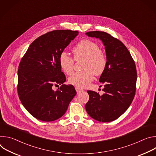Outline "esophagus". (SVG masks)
<instances>
[{
    "instance_id": "esophagus-1",
    "label": "esophagus",
    "mask_w": 156,
    "mask_h": 156,
    "mask_svg": "<svg viewBox=\"0 0 156 156\" xmlns=\"http://www.w3.org/2000/svg\"><path fill=\"white\" fill-rule=\"evenodd\" d=\"M75 90H76L77 93H80V92L83 91V90H82V89H81V88H80L78 87H75Z\"/></svg>"
}]
</instances>
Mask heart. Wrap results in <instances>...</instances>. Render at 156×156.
Instances as JSON below:
<instances>
[{"instance_id": "heart-1", "label": "heart", "mask_w": 156, "mask_h": 156, "mask_svg": "<svg viewBox=\"0 0 156 156\" xmlns=\"http://www.w3.org/2000/svg\"><path fill=\"white\" fill-rule=\"evenodd\" d=\"M74 59L83 60L82 72H75L69 78L70 84L76 87H84L94 79V74L101 75L107 65V57L96 42L84 39L73 48ZM74 59L67 53L62 52L59 55L58 63L61 69L66 74L73 72Z\"/></svg>"}]
</instances>
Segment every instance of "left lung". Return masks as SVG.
<instances>
[{
	"label": "left lung",
	"instance_id": "obj_1",
	"mask_svg": "<svg viewBox=\"0 0 156 156\" xmlns=\"http://www.w3.org/2000/svg\"><path fill=\"white\" fill-rule=\"evenodd\" d=\"M86 34L98 38L105 46L106 67L99 78L104 84L100 96L93 91H87L90 99L86 104V112L93 119L101 122L114 121L128 109L134 99L137 73L136 65L124 44L110 34L99 31Z\"/></svg>",
	"mask_w": 156,
	"mask_h": 156
}]
</instances>
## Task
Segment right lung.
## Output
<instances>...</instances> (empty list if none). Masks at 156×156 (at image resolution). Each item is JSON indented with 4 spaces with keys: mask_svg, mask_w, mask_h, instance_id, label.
<instances>
[{
    "mask_svg": "<svg viewBox=\"0 0 156 156\" xmlns=\"http://www.w3.org/2000/svg\"><path fill=\"white\" fill-rule=\"evenodd\" d=\"M78 31L54 30L35 39L21 58L18 70V94L21 104L36 119L52 122L62 117L76 94L73 85H65L58 63L60 53ZM62 86L57 91L53 84Z\"/></svg>",
    "mask_w": 156,
    "mask_h": 156,
    "instance_id": "1",
    "label": "right lung"
}]
</instances>
